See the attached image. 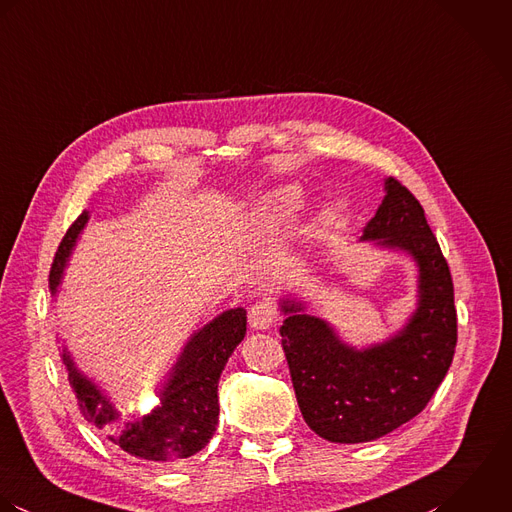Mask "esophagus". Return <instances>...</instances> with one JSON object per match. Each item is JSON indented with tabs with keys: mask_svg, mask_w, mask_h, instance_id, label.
<instances>
[{
	"mask_svg": "<svg viewBox=\"0 0 512 512\" xmlns=\"http://www.w3.org/2000/svg\"><path fill=\"white\" fill-rule=\"evenodd\" d=\"M275 318H277L275 308L267 301L255 303L253 307L249 308V324L255 330H269L275 324Z\"/></svg>",
	"mask_w": 512,
	"mask_h": 512,
	"instance_id": "1",
	"label": "esophagus"
}]
</instances>
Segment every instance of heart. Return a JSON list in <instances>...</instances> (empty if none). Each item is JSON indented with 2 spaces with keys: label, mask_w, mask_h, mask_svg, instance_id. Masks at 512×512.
<instances>
[{
  "label": "heart",
  "mask_w": 512,
  "mask_h": 512,
  "mask_svg": "<svg viewBox=\"0 0 512 512\" xmlns=\"http://www.w3.org/2000/svg\"><path fill=\"white\" fill-rule=\"evenodd\" d=\"M301 190L295 186H283L273 190L263 198V204L259 205L261 219L269 227H279L283 225L301 205Z\"/></svg>",
  "instance_id": "obj_1"
}]
</instances>
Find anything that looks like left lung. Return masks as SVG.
Instances as JSON below:
<instances>
[{
    "instance_id": "obj_1",
    "label": "left lung",
    "mask_w": 512,
    "mask_h": 512,
    "mask_svg": "<svg viewBox=\"0 0 512 512\" xmlns=\"http://www.w3.org/2000/svg\"><path fill=\"white\" fill-rule=\"evenodd\" d=\"M360 241L404 251L417 265V308L392 338L368 348L340 340L334 328L283 299V350L308 427L332 443L374 441L427 406L457 344L453 281L421 204L396 178Z\"/></svg>"
}]
</instances>
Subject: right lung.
<instances>
[{
  "label": "right lung",
  "instance_id": "obj_1",
  "mask_svg": "<svg viewBox=\"0 0 512 512\" xmlns=\"http://www.w3.org/2000/svg\"><path fill=\"white\" fill-rule=\"evenodd\" d=\"M87 221L89 211H83L55 253L49 273L53 295ZM245 330V308H231L194 332L158 394L160 406L140 417L120 419V413L101 388L77 368L67 348L63 350V364L69 370V382L81 413L87 421L104 429L114 445L146 461H180L202 451L215 431L219 417V376L227 358L243 340Z\"/></svg>",
  "mask_w": 512,
  "mask_h": 512
}]
</instances>
